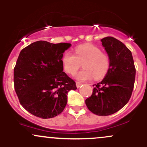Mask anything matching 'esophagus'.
<instances>
[{"mask_svg":"<svg viewBox=\"0 0 147 147\" xmlns=\"http://www.w3.org/2000/svg\"><path fill=\"white\" fill-rule=\"evenodd\" d=\"M82 85V83H80V82H76V86H77V88H79V87L81 86Z\"/></svg>","mask_w":147,"mask_h":147,"instance_id":"1","label":"esophagus"}]
</instances>
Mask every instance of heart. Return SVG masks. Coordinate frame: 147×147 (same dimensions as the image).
Masks as SVG:
<instances>
[{"label":"heart","instance_id":"heart-1","mask_svg":"<svg viewBox=\"0 0 147 147\" xmlns=\"http://www.w3.org/2000/svg\"><path fill=\"white\" fill-rule=\"evenodd\" d=\"M74 54L66 51L62 56L63 68L67 73L75 75L83 63L84 69L75 76L80 82L90 81L93 77L99 79L106 75L110 66V60L98 47L91 44L78 45Z\"/></svg>","mask_w":147,"mask_h":147}]
</instances>
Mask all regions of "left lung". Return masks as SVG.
<instances>
[{"label": "left lung", "instance_id": "obj_1", "mask_svg": "<svg viewBox=\"0 0 147 147\" xmlns=\"http://www.w3.org/2000/svg\"><path fill=\"white\" fill-rule=\"evenodd\" d=\"M108 54L110 66L104 79L93 85L92 95L86 99L94 114L106 116L127 104L134 87L136 68L132 53L122 42L112 36L101 39Z\"/></svg>", "mask_w": 147, "mask_h": 147}]
</instances>
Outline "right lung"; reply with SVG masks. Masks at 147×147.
Segmentation results:
<instances>
[{
  "instance_id": "obj_1",
  "label": "right lung",
  "mask_w": 147,
  "mask_h": 147,
  "mask_svg": "<svg viewBox=\"0 0 147 147\" xmlns=\"http://www.w3.org/2000/svg\"><path fill=\"white\" fill-rule=\"evenodd\" d=\"M70 43L45 41L21 50L14 69V88L28 112L43 119L58 115L67 104V95L76 90L75 81L63 72L61 59Z\"/></svg>"
}]
</instances>
